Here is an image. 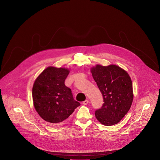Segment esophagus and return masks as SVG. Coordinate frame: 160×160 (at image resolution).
Listing matches in <instances>:
<instances>
[{
	"mask_svg": "<svg viewBox=\"0 0 160 160\" xmlns=\"http://www.w3.org/2000/svg\"><path fill=\"white\" fill-rule=\"evenodd\" d=\"M88 103V100H85V101H84L83 102V105H87Z\"/></svg>",
	"mask_w": 160,
	"mask_h": 160,
	"instance_id": "obj_1",
	"label": "esophagus"
}]
</instances>
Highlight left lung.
Wrapping results in <instances>:
<instances>
[{"label":"left lung","mask_w":160,"mask_h":160,"mask_svg":"<svg viewBox=\"0 0 160 160\" xmlns=\"http://www.w3.org/2000/svg\"><path fill=\"white\" fill-rule=\"evenodd\" d=\"M93 78L103 97L104 104L95 111L98 120L106 126L118 123L129 111L133 88L127 72L116 65H97L91 69Z\"/></svg>","instance_id":"left-lung-1"}]
</instances>
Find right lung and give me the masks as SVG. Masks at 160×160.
Masks as SVG:
<instances>
[{
	"label": "right lung",
	"instance_id": "right-lung-1",
	"mask_svg": "<svg viewBox=\"0 0 160 160\" xmlns=\"http://www.w3.org/2000/svg\"><path fill=\"white\" fill-rule=\"evenodd\" d=\"M66 68L48 67L37 77L32 88L34 107L40 117L52 123L63 122L80 105L65 85Z\"/></svg>",
	"mask_w": 160,
	"mask_h": 160
}]
</instances>
